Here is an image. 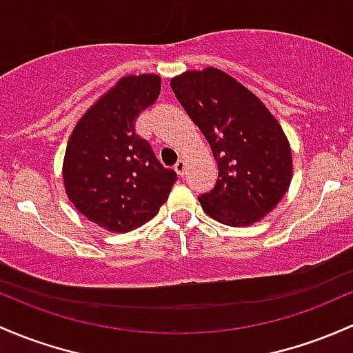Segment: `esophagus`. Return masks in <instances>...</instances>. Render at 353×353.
<instances>
[{"label":"esophagus","instance_id":"obj_1","mask_svg":"<svg viewBox=\"0 0 353 353\" xmlns=\"http://www.w3.org/2000/svg\"><path fill=\"white\" fill-rule=\"evenodd\" d=\"M174 169H176V172L183 177L184 170H186V161H184V159H179V161L176 162V165H174Z\"/></svg>","mask_w":353,"mask_h":353}]
</instances>
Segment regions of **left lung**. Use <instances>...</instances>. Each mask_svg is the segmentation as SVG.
Returning a JSON list of instances; mask_svg holds the SVG:
<instances>
[{
    "label": "left lung",
    "instance_id": "1",
    "mask_svg": "<svg viewBox=\"0 0 353 353\" xmlns=\"http://www.w3.org/2000/svg\"><path fill=\"white\" fill-rule=\"evenodd\" d=\"M170 88L210 143L218 181L199 196L208 216L248 226L269 214L292 179V154L279 121L250 89L216 68L186 70Z\"/></svg>",
    "mask_w": 353,
    "mask_h": 353
}]
</instances>
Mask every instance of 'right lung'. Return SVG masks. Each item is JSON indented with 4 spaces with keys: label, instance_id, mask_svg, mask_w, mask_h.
Instances as JSON below:
<instances>
[{
    "label": "right lung",
    "instance_id": "obj_1",
    "mask_svg": "<svg viewBox=\"0 0 353 353\" xmlns=\"http://www.w3.org/2000/svg\"><path fill=\"white\" fill-rule=\"evenodd\" d=\"M161 76H123L81 117L68 142L62 179L69 201L89 221L113 233L155 216L176 183L135 121L154 105Z\"/></svg>",
    "mask_w": 353,
    "mask_h": 353
}]
</instances>
